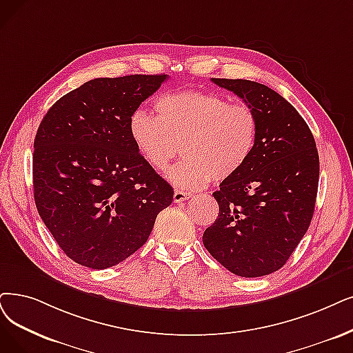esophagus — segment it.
<instances>
[{
  "instance_id": "1",
  "label": "esophagus",
  "mask_w": 353,
  "mask_h": 353,
  "mask_svg": "<svg viewBox=\"0 0 353 353\" xmlns=\"http://www.w3.org/2000/svg\"><path fill=\"white\" fill-rule=\"evenodd\" d=\"M191 196V192H187V191H181V190H175L174 192V201L175 203H182L188 200Z\"/></svg>"
}]
</instances>
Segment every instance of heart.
I'll list each match as a JSON object with an SVG mask.
<instances>
[{
  "label": "heart",
  "instance_id": "obj_1",
  "mask_svg": "<svg viewBox=\"0 0 353 353\" xmlns=\"http://www.w3.org/2000/svg\"><path fill=\"white\" fill-rule=\"evenodd\" d=\"M157 117L137 108L129 133L140 157L154 171L165 172L179 152L185 154L168 178L187 190L211 179L228 181L246 165L258 142L259 119L246 103H230L214 92L179 91L154 103Z\"/></svg>",
  "mask_w": 353,
  "mask_h": 353
}]
</instances>
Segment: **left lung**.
<instances>
[{
	"label": "left lung",
	"mask_w": 353,
	"mask_h": 353,
	"mask_svg": "<svg viewBox=\"0 0 353 353\" xmlns=\"http://www.w3.org/2000/svg\"><path fill=\"white\" fill-rule=\"evenodd\" d=\"M211 81L255 108L259 133L246 165L213 192L219 217L203 243L234 275H270L285 265L313 219L320 169L314 137L274 90L248 79Z\"/></svg>",
	"instance_id": "left-lung-1"
}]
</instances>
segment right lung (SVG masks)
Returning <instances> with one entry per match:
<instances>
[{
  "label": "right lung",
  "mask_w": 353,
  "mask_h": 353,
  "mask_svg": "<svg viewBox=\"0 0 353 353\" xmlns=\"http://www.w3.org/2000/svg\"><path fill=\"white\" fill-rule=\"evenodd\" d=\"M168 75L95 78L56 101L33 153L39 216L74 262L105 270L142 248L174 190L140 157L129 119Z\"/></svg>",
  "instance_id": "add662e5"
}]
</instances>
